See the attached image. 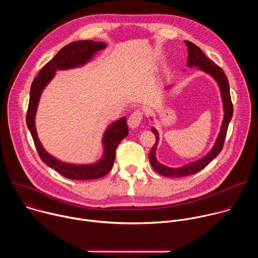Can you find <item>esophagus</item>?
<instances>
[{"label": "esophagus", "mask_w": 258, "mask_h": 258, "mask_svg": "<svg viewBox=\"0 0 258 258\" xmlns=\"http://www.w3.org/2000/svg\"><path fill=\"white\" fill-rule=\"evenodd\" d=\"M143 119V112L141 110H135V111L131 114V116L127 119V124L131 128H136L141 124V121Z\"/></svg>", "instance_id": "34e87169"}]
</instances>
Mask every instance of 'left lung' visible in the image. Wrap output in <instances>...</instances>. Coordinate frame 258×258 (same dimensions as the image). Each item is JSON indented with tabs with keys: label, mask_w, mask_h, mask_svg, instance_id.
I'll use <instances>...</instances> for the list:
<instances>
[{
	"label": "left lung",
	"mask_w": 258,
	"mask_h": 258,
	"mask_svg": "<svg viewBox=\"0 0 258 258\" xmlns=\"http://www.w3.org/2000/svg\"><path fill=\"white\" fill-rule=\"evenodd\" d=\"M185 44L188 47V54H189L187 64L190 67L198 66L199 69H201L204 72L208 73V75H210L218 84L220 94H222V98H223L225 116H224L222 127H220L219 135L215 141V144L213 146V148L211 149V151L208 154H206L203 158H201L195 162H192L190 164H187L185 166L178 167V168L167 167L157 161L156 149H157V144L159 141V135H158L156 128H154V127L151 128L152 133L156 137V142H155L154 146L152 147V149L149 154V159H150L151 165L156 172H158L161 175L169 176V177H182V176L194 174V173L200 171L201 169H203L219 154V152L223 150L225 139L227 136V131H228L229 123L233 116V111H234L231 94H230V86H229V82L225 75V72L218 65L214 64L210 59H208L198 46H196L195 44H193L189 41H185Z\"/></svg>",
	"instance_id": "left-lung-1"
}]
</instances>
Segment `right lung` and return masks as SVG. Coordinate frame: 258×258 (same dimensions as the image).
Segmentation results:
<instances>
[{
	"mask_svg": "<svg viewBox=\"0 0 258 258\" xmlns=\"http://www.w3.org/2000/svg\"><path fill=\"white\" fill-rule=\"evenodd\" d=\"M105 47V43L94 41H78L68 44L41 69L38 77L33 80L30 87L26 124L33 139L35 148L38 150L41 159L47 165L70 179H95L106 175L111 170L115 159L117 146L128 134L126 119L125 117H122L107 128L103 137L104 155L99 162L90 165H77L57 160L44 149L38 135H36L34 124L36 108H38L43 90L53 79L56 70L82 66L90 61L96 52L103 50Z\"/></svg>",
	"mask_w": 258,
	"mask_h": 258,
	"instance_id": "obj_1",
	"label": "right lung"
}]
</instances>
